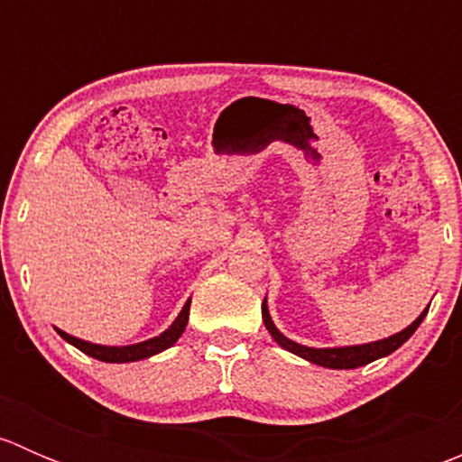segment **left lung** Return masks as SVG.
<instances>
[{"mask_svg":"<svg viewBox=\"0 0 462 462\" xmlns=\"http://www.w3.org/2000/svg\"><path fill=\"white\" fill-rule=\"evenodd\" d=\"M427 310H430V309L422 310L420 318L413 321L411 326H407V328L400 330V333L391 335V337L380 339V342L362 344V346H342V348H310V346H301V344H297V342H292V339L283 337V335L277 330V326L273 324V319H270L265 300H263V304H261V318H263L265 328H268V333L273 335L274 342H277L279 346L286 348V351L295 353V356L304 357V360L313 362V365L326 366V369H357V366L369 365V362L377 360V357L389 356V353H393L395 348L402 346V344L407 342V339L411 337L413 333H416L418 326L422 324Z\"/></svg>","mask_w":462,"mask_h":462,"instance_id":"left-lung-1","label":"left lung"}]
</instances>
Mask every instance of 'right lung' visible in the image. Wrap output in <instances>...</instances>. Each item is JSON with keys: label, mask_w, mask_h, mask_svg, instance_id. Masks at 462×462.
<instances>
[{"label": "right lung", "mask_w": 462, "mask_h": 462, "mask_svg": "<svg viewBox=\"0 0 462 462\" xmlns=\"http://www.w3.org/2000/svg\"><path fill=\"white\" fill-rule=\"evenodd\" d=\"M188 318H189V300H188V304L183 306V310H180L179 318L174 319V324H171L165 333H161L158 337L147 339V342L132 344V346H100V344H91V342H85V339L73 337V335L64 333V330H60V328H58V333H60V337L67 339L69 344H73L76 348H80V351L87 353V356L96 357V360L123 365V362L144 360V357H152V356H156V353L165 351V348L174 346L176 339L183 335L185 326H188Z\"/></svg>", "instance_id": "right-lung-1"}]
</instances>
